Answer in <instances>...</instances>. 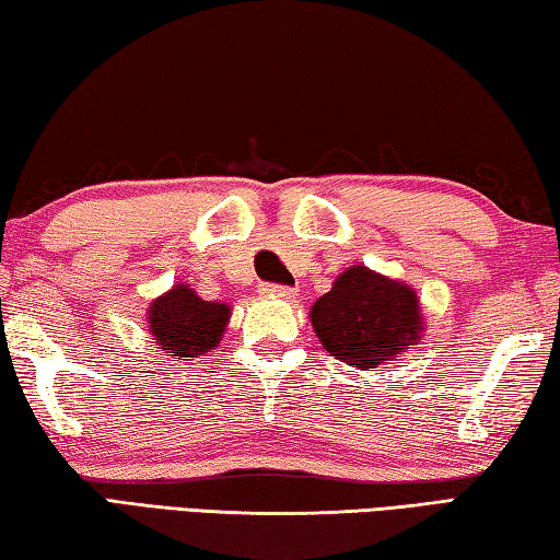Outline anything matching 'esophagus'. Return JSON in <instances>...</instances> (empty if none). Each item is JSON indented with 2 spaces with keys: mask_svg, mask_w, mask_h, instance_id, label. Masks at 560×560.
Here are the masks:
<instances>
[{
  "mask_svg": "<svg viewBox=\"0 0 560 560\" xmlns=\"http://www.w3.org/2000/svg\"><path fill=\"white\" fill-rule=\"evenodd\" d=\"M259 293H261V296H269V299H293V296H296V291L289 289V287H279V283H261Z\"/></svg>",
  "mask_w": 560,
  "mask_h": 560,
  "instance_id": "1",
  "label": "esophagus"
}]
</instances>
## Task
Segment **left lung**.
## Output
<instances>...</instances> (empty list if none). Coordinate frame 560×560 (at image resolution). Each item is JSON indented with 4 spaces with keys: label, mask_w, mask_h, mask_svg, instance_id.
<instances>
[{
    "label": "left lung",
    "mask_w": 560,
    "mask_h": 560,
    "mask_svg": "<svg viewBox=\"0 0 560 560\" xmlns=\"http://www.w3.org/2000/svg\"><path fill=\"white\" fill-rule=\"evenodd\" d=\"M311 326L330 355L368 371L420 340V301L402 281L350 267L314 303Z\"/></svg>",
    "instance_id": "obj_1"
}]
</instances>
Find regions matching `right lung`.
Returning a JSON list of instances; mask_svg holds the SVG:
<instances>
[{"instance_id": "right-lung-1", "label": "right lung", "mask_w": 560, "mask_h": 560, "mask_svg": "<svg viewBox=\"0 0 560 560\" xmlns=\"http://www.w3.org/2000/svg\"><path fill=\"white\" fill-rule=\"evenodd\" d=\"M232 308L226 303L205 301L197 293L175 283L148 308V324L160 350L179 360L210 353L220 343Z\"/></svg>"}]
</instances>
